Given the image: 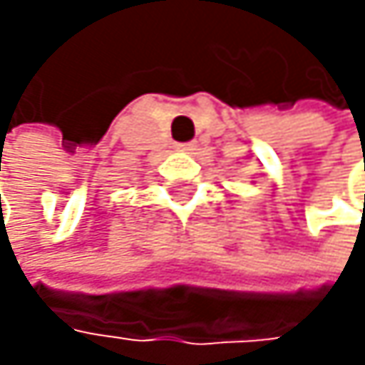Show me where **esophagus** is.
<instances>
[{"label": "esophagus", "mask_w": 365, "mask_h": 365, "mask_svg": "<svg viewBox=\"0 0 365 365\" xmlns=\"http://www.w3.org/2000/svg\"><path fill=\"white\" fill-rule=\"evenodd\" d=\"M177 148H179V150H184V153H195V150H197V144H195V142H190V144H179Z\"/></svg>", "instance_id": "34e87169"}]
</instances>
